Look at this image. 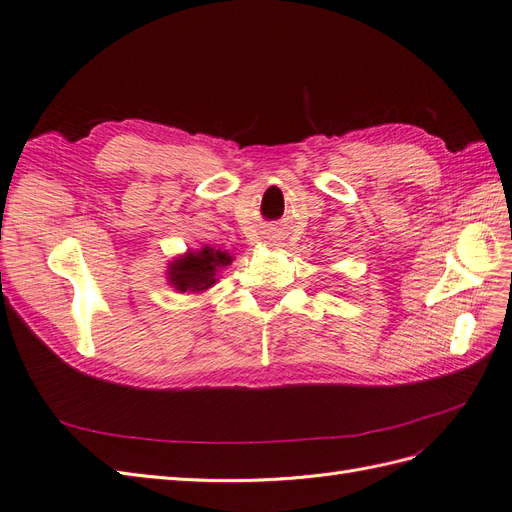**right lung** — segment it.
Returning <instances> with one entry per match:
<instances>
[{"label": "right lung", "instance_id": "right-lung-1", "mask_svg": "<svg viewBox=\"0 0 512 512\" xmlns=\"http://www.w3.org/2000/svg\"><path fill=\"white\" fill-rule=\"evenodd\" d=\"M232 256L205 245L203 250L188 252L168 265V284L179 292H203L218 282V271L228 267Z\"/></svg>", "mask_w": 512, "mask_h": 512}]
</instances>
